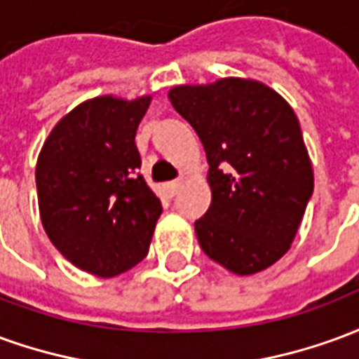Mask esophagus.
<instances>
[{"instance_id":"esophagus-1","label":"esophagus","mask_w":359,"mask_h":359,"mask_svg":"<svg viewBox=\"0 0 359 359\" xmlns=\"http://www.w3.org/2000/svg\"><path fill=\"white\" fill-rule=\"evenodd\" d=\"M182 182H184L182 179H177V180H171V182H167V184H165V190H167V194H169V196L177 194V192L180 190V187H182Z\"/></svg>"}]
</instances>
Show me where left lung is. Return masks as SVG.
Wrapping results in <instances>:
<instances>
[{
  "label": "left lung",
  "instance_id": "obj_1",
  "mask_svg": "<svg viewBox=\"0 0 359 359\" xmlns=\"http://www.w3.org/2000/svg\"><path fill=\"white\" fill-rule=\"evenodd\" d=\"M169 100L210 163V210L194 223L203 254L236 275L267 269L288 252L313 194L292 107L262 82L233 76L175 86Z\"/></svg>",
  "mask_w": 359,
  "mask_h": 359
}]
</instances>
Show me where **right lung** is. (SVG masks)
Returning a JSON list of instances; mask_svg holds the SVG:
<instances>
[{
    "instance_id": "add662e5",
    "label": "right lung",
    "mask_w": 359,
    "mask_h": 359,
    "mask_svg": "<svg viewBox=\"0 0 359 359\" xmlns=\"http://www.w3.org/2000/svg\"><path fill=\"white\" fill-rule=\"evenodd\" d=\"M149 100L100 95L76 105L38 156L43 229L71 264L97 277H115L142 262L163 211L138 171L134 142Z\"/></svg>"
}]
</instances>
